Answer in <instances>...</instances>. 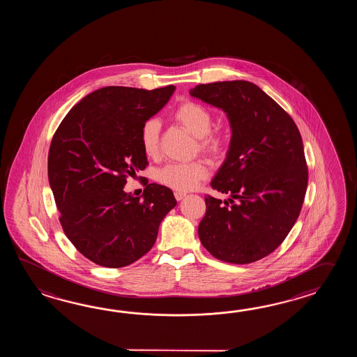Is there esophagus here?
<instances>
[{
	"mask_svg": "<svg viewBox=\"0 0 357 357\" xmlns=\"http://www.w3.org/2000/svg\"><path fill=\"white\" fill-rule=\"evenodd\" d=\"M186 197V192H181V191H176L175 197L177 202H180V200H182V199H183V197Z\"/></svg>",
	"mask_w": 357,
	"mask_h": 357,
	"instance_id": "esophagus-1",
	"label": "esophagus"
}]
</instances>
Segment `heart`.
Here are the masks:
<instances>
[{
	"mask_svg": "<svg viewBox=\"0 0 357 357\" xmlns=\"http://www.w3.org/2000/svg\"><path fill=\"white\" fill-rule=\"evenodd\" d=\"M174 119L199 139V149L213 158H220L226 152L225 137L213 134V116L205 107L194 102H185L177 107ZM160 122L149 119L142 125L140 145L146 157H155L160 149ZM155 180L176 191H189L208 176V167L203 160L189 163H168L155 171Z\"/></svg>",
	"mask_w": 357,
	"mask_h": 357,
	"instance_id": "1",
	"label": "heart"
}]
</instances>
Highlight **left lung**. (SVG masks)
<instances>
[{
    "mask_svg": "<svg viewBox=\"0 0 357 357\" xmlns=\"http://www.w3.org/2000/svg\"><path fill=\"white\" fill-rule=\"evenodd\" d=\"M190 96L227 116L231 140L211 186L228 199L205 197L197 234L214 258L249 264L275 250L294 227L307 186L296 123L258 85L200 84Z\"/></svg>",
    "mask_w": 357,
    "mask_h": 357,
    "instance_id": "obj_1",
    "label": "left lung"
}]
</instances>
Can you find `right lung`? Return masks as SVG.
Segmentation results:
<instances>
[{
  "label": "right lung",
  "instance_id": "add662e5",
  "mask_svg": "<svg viewBox=\"0 0 357 357\" xmlns=\"http://www.w3.org/2000/svg\"><path fill=\"white\" fill-rule=\"evenodd\" d=\"M176 86L153 91L106 86L84 97L62 120L48 153V181L68 240L93 263L130 266L152 249L175 208L172 190L148 183L142 197L123 188L148 165L142 125Z\"/></svg>",
  "mask_w": 357,
  "mask_h": 357
}]
</instances>
